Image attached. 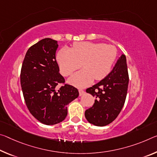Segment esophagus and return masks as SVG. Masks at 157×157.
Masks as SVG:
<instances>
[{"mask_svg":"<svg viewBox=\"0 0 157 157\" xmlns=\"http://www.w3.org/2000/svg\"><path fill=\"white\" fill-rule=\"evenodd\" d=\"M84 94V91L83 90V89H79V96H82Z\"/></svg>","mask_w":157,"mask_h":157,"instance_id":"1","label":"esophagus"}]
</instances>
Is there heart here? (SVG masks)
<instances>
[{
    "instance_id": "obj_1",
    "label": "heart",
    "mask_w": 157,
    "mask_h": 157,
    "mask_svg": "<svg viewBox=\"0 0 157 157\" xmlns=\"http://www.w3.org/2000/svg\"><path fill=\"white\" fill-rule=\"evenodd\" d=\"M117 58V49L113 45L91 42L75 43L73 48L63 47L56 55L61 73L68 76L82 66L84 68L75 73L68 82L78 87L90 84L105 78L110 73Z\"/></svg>"
}]
</instances>
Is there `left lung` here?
<instances>
[{"mask_svg":"<svg viewBox=\"0 0 157 157\" xmlns=\"http://www.w3.org/2000/svg\"><path fill=\"white\" fill-rule=\"evenodd\" d=\"M128 80L126 56L122 54L105 78L86 90L96 98L84 113L89 123L104 126L117 117L125 103Z\"/></svg>","mask_w":157,"mask_h":157,"instance_id":"1","label":"left lung"}]
</instances>
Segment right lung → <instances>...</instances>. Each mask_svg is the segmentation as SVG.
Masks as SVG:
<instances>
[{"mask_svg":"<svg viewBox=\"0 0 157 157\" xmlns=\"http://www.w3.org/2000/svg\"><path fill=\"white\" fill-rule=\"evenodd\" d=\"M56 40L44 38L31 46L22 63L20 82L25 103L35 118L46 125L61 122L68 114L67 105L78 98V90L64 84L56 60Z\"/></svg>","mask_w":157,"mask_h":157,"instance_id":"obj_1","label":"right lung"}]
</instances>
